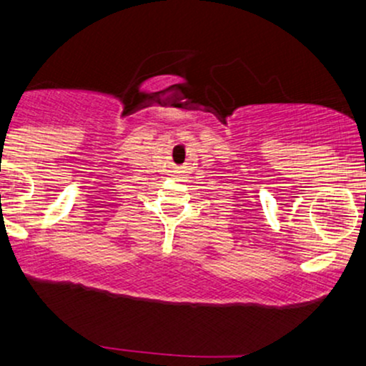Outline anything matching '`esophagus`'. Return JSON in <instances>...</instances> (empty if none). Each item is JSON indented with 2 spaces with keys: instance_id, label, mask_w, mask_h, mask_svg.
I'll return each instance as SVG.
<instances>
[{
  "instance_id": "34e87169",
  "label": "esophagus",
  "mask_w": 366,
  "mask_h": 366,
  "mask_svg": "<svg viewBox=\"0 0 366 366\" xmlns=\"http://www.w3.org/2000/svg\"><path fill=\"white\" fill-rule=\"evenodd\" d=\"M179 171H182V173H183V168H179Z\"/></svg>"
}]
</instances>
